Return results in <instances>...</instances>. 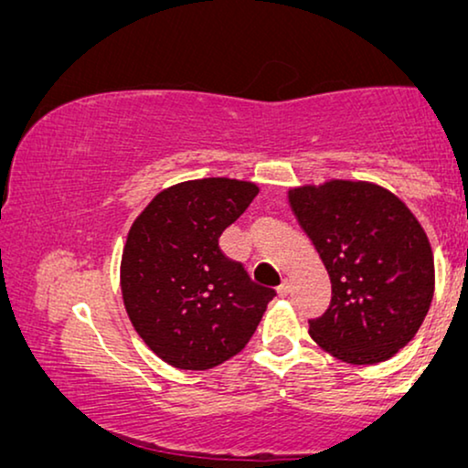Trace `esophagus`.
Wrapping results in <instances>:
<instances>
[{
	"instance_id": "obj_1",
	"label": "esophagus",
	"mask_w": 468,
	"mask_h": 468,
	"mask_svg": "<svg viewBox=\"0 0 468 468\" xmlns=\"http://www.w3.org/2000/svg\"><path fill=\"white\" fill-rule=\"evenodd\" d=\"M288 292H291V282L284 280V282H282V284L278 286V294H280V297H286Z\"/></svg>"
}]
</instances>
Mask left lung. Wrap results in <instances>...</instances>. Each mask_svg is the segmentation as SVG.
Here are the masks:
<instances>
[{
    "label": "left lung",
    "instance_id": "obj_1",
    "mask_svg": "<svg viewBox=\"0 0 468 468\" xmlns=\"http://www.w3.org/2000/svg\"><path fill=\"white\" fill-rule=\"evenodd\" d=\"M303 231L333 286L309 337L347 365H378L416 337L434 294V259L424 227L392 190L367 180L288 188Z\"/></svg>",
    "mask_w": 468,
    "mask_h": 468
}]
</instances>
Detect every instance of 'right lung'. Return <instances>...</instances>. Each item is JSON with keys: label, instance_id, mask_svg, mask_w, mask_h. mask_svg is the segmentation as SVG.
I'll return each mask as SVG.
<instances>
[{"label": "right lung", "instance_id": "right-lung-1", "mask_svg": "<svg viewBox=\"0 0 468 468\" xmlns=\"http://www.w3.org/2000/svg\"><path fill=\"white\" fill-rule=\"evenodd\" d=\"M259 186L201 177L163 188L133 220L121 259L131 324L150 350L184 371H206L239 354L275 297L222 254L218 237Z\"/></svg>", "mask_w": 468, "mask_h": 468}]
</instances>
